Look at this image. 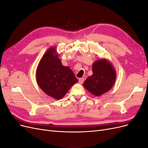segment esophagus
Masks as SVG:
<instances>
[{"label":"esophagus","instance_id":"1","mask_svg":"<svg viewBox=\"0 0 148 148\" xmlns=\"http://www.w3.org/2000/svg\"><path fill=\"white\" fill-rule=\"evenodd\" d=\"M78 81H79V83L80 84H82V83H83V82H84V78H79Z\"/></svg>","mask_w":148,"mask_h":148}]
</instances>
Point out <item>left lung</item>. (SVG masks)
<instances>
[{
	"label": "left lung",
	"mask_w": 148,
	"mask_h": 148,
	"mask_svg": "<svg viewBox=\"0 0 148 148\" xmlns=\"http://www.w3.org/2000/svg\"><path fill=\"white\" fill-rule=\"evenodd\" d=\"M92 75L83 83L84 88L96 96L102 95L112 88L116 71L110 62L105 59L97 60L92 65Z\"/></svg>",
	"instance_id": "left-lung-1"
}]
</instances>
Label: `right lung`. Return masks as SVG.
Segmentation results:
<instances>
[{
	"label": "right lung",
	"mask_w": 148,
	"mask_h": 148,
	"mask_svg": "<svg viewBox=\"0 0 148 148\" xmlns=\"http://www.w3.org/2000/svg\"><path fill=\"white\" fill-rule=\"evenodd\" d=\"M39 88L46 95L60 99L78 82L73 71L62 64L55 47H50L42 57L36 73Z\"/></svg>",
	"instance_id": "right-lung-1"
}]
</instances>
